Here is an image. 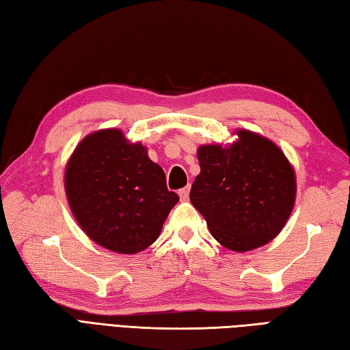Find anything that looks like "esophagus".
I'll use <instances>...</instances> for the list:
<instances>
[{"label":"esophagus","mask_w":350,"mask_h":350,"mask_svg":"<svg viewBox=\"0 0 350 350\" xmlns=\"http://www.w3.org/2000/svg\"><path fill=\"white\" fill-rule=\"evenodd\" d=\"M179 196H180V200H182V202H187L188 197H189V187H187V188H182V189L179 191Z\"/></svg>","instance_id":"esophagus-1"}]
</instances>
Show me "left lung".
I'll use <instances>...</instances> for the list:
<instances>
[{"mask_svg": "<svg viewBox=\"0 0 350 350\" xmlns=\"http://www.w3.org/2000/svg\"><path fill=\"white\" fill-rule=\"evenodd\" d=\"M234 143L200 146V174L189 192L211 234L236 252L263 247L292 213L296 176L281 148L247 129Z\"/></svg>", "mask_w": 350, "mask_h": 350, "instance_id": "1", "label": "left lung"}]
</instances>
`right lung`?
Listing matches in <instances>:
<instances>
[{"instance_id":"1","label":"right lung","mask_w":350,"mask_h":350,"mask_svg":"<svg viewBox=\"0 0 350 350\" xmlns=\"http://www.w3.org/2000/svg\"><path fill=\"white\" fill-rule=\"evenodd\" d=\"M64 189L85 234L120 254L150 247L179 202L147 148L129 143L120 129L96 131L81 141L66 165Z\"/></svg>"}]
</instances>
